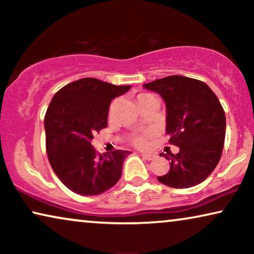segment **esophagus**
Here are the masks:
<instances>
[{
  "label": "esophagus",
  "mask_w": 254,
  "mask_h": 254,
  "mask_svg": "<svg viewBox=\"0 0 254 254\" xmlns=\"http://www.w3.org/2000/svg\"><path fill=\"white\" fill-rule=\"evenodd\" d=\"M141 156H142V158L145 159V161H151V159L155 158V156L151 154H141Z\"/></svg>",
  "instance_id": "1"
}]
</instances>
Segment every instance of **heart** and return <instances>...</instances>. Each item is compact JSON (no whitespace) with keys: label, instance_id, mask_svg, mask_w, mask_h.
<instances>
[{"label":"heart","instance_id":"b5f03b06","mask_svg":"<svg viewBox=\"0 0 254 254\" xmlns=\"http://www.w3.org/2000/svg\"><path fill=\"white\" fill-rule=\"evenodd\" d=\"M147 96H151V95H149V93H140V95L137 96V99H141V98H143V97H147ZM151 135H152L151 131H144V133L135 134L130 138V143L133 144L134 147H136L138 149L148 148L149 137H150Z\"/></svg>","mask_w":254,"mask_h":254}]
</instances>
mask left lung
I'll use <instances>...</instances> for the list:
<instances>
[{
	"label": "left lung",
	"mask_w": 254,
	"mask_h": 254,
	"mask_svg": "<svg viewBox=\"0 0 254 254\" xmlns=\"http://www.w3.org/2000/svg\"><path fill=\"white\" fill-rule=\"evenodd\" d=\"M143 86L165 100L169 143L179 147L178 154L164 156L170 170L158 182L173 189L199 185L214 171L223 151L225 113L220 100L206 83L185 76H168Z\"/></svg>",
	"instance_id": "obj_1"
}]
</instances>
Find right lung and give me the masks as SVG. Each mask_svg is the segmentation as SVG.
<instances>
[{"instance_id":"right-lung-1","label":"right lung","mask_w":254,"mask_h":254,"mask_svg":"<svg viewBox=\"0 0 254 254\" xmlns=\"http://www.w3.org/2000/svg\"><path fill=\"white\" fill-rule=\"evenodd\" d=\"M130 85L85 77L69 83L52 98L45 114L46 152L62 184L79 195H98L119 182L126 150L100 155L93 134L107 127L110 104Z\"/></svg>"}]
</instances>
